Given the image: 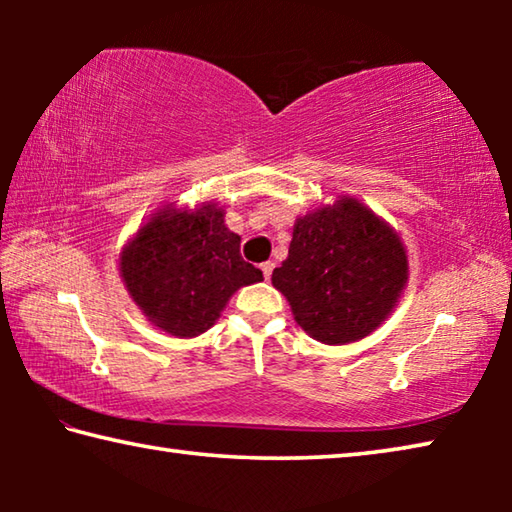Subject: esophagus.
<instances>
[{
    "mask_svg": "<svg viewBox=\"0 0 512 512\" xmlns=\"http://www.w3.org/2000/svg\"><path fill=\"white\" fill-rule=\"evenodd\" d=\"M259 268H262V273H264L266 280H271V275H273V268H275V264H273V262H264V264L259 266Z\"/></svg>",
    "mask_w": 512,
    "mask_h": 512,
    "instance_id": "obj_1",
    "label": "esophagus"
}]
</instances>
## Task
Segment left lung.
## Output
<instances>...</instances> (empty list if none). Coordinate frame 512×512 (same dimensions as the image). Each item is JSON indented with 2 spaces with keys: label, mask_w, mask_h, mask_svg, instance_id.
Returning a JSON list of instances; mask_svg holds the SVG:
<instances>
[{
  "label": "left lung",
  "mask_w": 512,
  "mask_h": 512,
  "mask_svg": "<svg viewBox=\"0 0 512 512\" xmlns=\"http://www.w3.org/2000/svg\"><path fill=\"white\" fill-rule=\"evenodd\" d=\"M409 264L400 237L354 198L300 216L273 287L298 325L327 345L359 341L391 314Z\"/></svg>",
  "instance_id": "8db88e82"
}]
</instances>
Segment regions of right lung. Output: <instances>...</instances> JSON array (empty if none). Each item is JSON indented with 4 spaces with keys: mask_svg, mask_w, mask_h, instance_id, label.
<instances>
[{
    "mask_svg": "<svg viewBox=\"0 0 512 512\" xmlns=\"http://www.w3.org/2000/svg\"><path fill=\"white\" fill-rule=\"evenodd\" d=\"M223 210H162L142 225L121 253L119 271L135 305L171 336L210 329L246 284L264 280L239 253L241 237L225 228Z\"/></svg>",
    "mask_w": 512,
    "mask_h": 512,
    "instance_id": "1",
    "label": "right lung"
}]
</instances>
